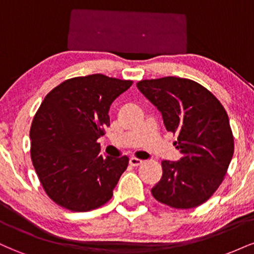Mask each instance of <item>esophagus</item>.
Masks as SVG:
<instances>
[{
	"label": "esophagus",
	"mask_w": 254,
	"mask_h": 254,
	"mask_svg": "<svg viewBox=\"0 0 254 254\" xmlns=\"http://www.w3.org/2000/svg\"><path fill=\"white\" fill-rule=\"evenodd\" d=\"M129 162H130V165L131 166H133V167H136V166H139V165H142V160H139V159H137V157H131V159L129 160Z\"/></svg>",
	"instance_id": "obj_1"
}]
</instances>
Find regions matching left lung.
<instances>
[{"mask_svg":"<svg viewBox=\"0 0 254 254\" xmlns=\"http://www.w3.org/2000/svg\"><path fill=\"white\" fill-rule=\"evenodd\" d=\"M137 88L162 113L183 155L178 162H161L162 177L151 194L171 208L202 205L223 182L234 153L226 110L210 90L189 78L142 80Z\"/></svg>","mask_w":254,"mask_h":254,"instance_id":"8db88e82","label":"left lung"}]
</instances>
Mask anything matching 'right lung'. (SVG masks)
<instances>
[{
    "label": "right lung",
    "mask_w": 254,
    "mask_h": 254,
    "mask_svg": "<svg viewBox=\"0 0 254 254\" xmlns=\"http://www.w3.org/2000/svg\"><path fill=\"white\" fill-rule=\"evenodd\" d=\"M132 84L103 74L65 80L48 93L30 130L31 159L44 191L71 211L106 204L129 157L100 155L111 104Z\"/></svg>",
    "instance_id": "1"
}]
</instances>
